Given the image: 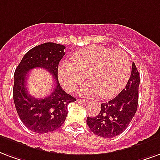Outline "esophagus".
I'll return each instance as SVG.
<instances>
[{
    "mask_svg": "<svg viewBox=\"0 0 160 160\" xmlns=\"http://www.w3.org/2000/svg\"><path fill=\"white\" fill-rule=\"evenodd\" d=\"M77 102L78 103H79V104H88V101H85V100H82V99H78V101H77Z\"/></svg>",
    "mask_w": 160,
    "mask_h": 160,
    "instance_id": "esophagus-1",
    "label": "esophagus"
}]
</instances>
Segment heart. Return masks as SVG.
<instances>
[{
    "mask_svg": "<svg viewBox=\"0 0 160 160\" xmlns=\"http://www.w3.org/2000/svg\"><path fill=\"white\" fill-rule=\"evenodd\" d=\"M72 60V63H60L58 69L59 82L68 92L74 91L88 74L91 82L82 87L79 94L111 99L119 94L129 78L131 64L123 50L88 47L73 53Z\"/></svg>",
    "mask_w": 160,
    "mask_h": 160,
    "instance_id": "1",
    "label": "heart"
}]
</instances>
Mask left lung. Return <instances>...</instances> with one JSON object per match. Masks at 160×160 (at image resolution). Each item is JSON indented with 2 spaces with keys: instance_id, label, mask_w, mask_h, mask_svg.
<instances>
[{
  "instance_id": "left-lung-1",
  "label": "left lung",
  "mask_w": 160,
  "mask_h": 160,
  "mask_svg": "<svg viewBox=\"0 0 160 160\" xmlns=\"http://www.w3.org/2000/svg\"><path fill=\"white\" fill-rule=\"evenodd\" d=\"M140 75L135 63L125 88L116 97L101 104L96 117L87 118V124L92 132L104 138L118 136L126 129L137 110Z\"/></svg>"
}]
</instances>
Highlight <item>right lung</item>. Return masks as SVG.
Listing matches in <instances>:
<instances>
[{"instance_id": "obj_1", "label": "right lung", "mask_w": 160, "mask_h": 160, "mask_svg": "<svg viewBox=\"0 0 160 160\" xmlns=\"http://www.w3.org/2000/svg\"><path fill=\"white\" fill-rule=\"evenodd\" d=\"M66 47L46 42L31 48L24 54L14 72L13 101L18 117L28 129L39 134L54 131L62 125L67 116V106L76 99L65 92L58 80L59 62L65 55ZM34 68H43L56 81L52 93L37 98L26 89L28 72Z\"/></svg>"}]
</instances>
